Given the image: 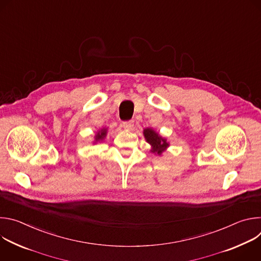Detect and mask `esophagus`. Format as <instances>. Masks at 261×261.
<instances>
[{
    "mask_svg": "<svg viewBox=\"0 0 261 261\" xmlns=\"http://www.w3.org/2000/svg\"><path fill=\"white\" fill-rule=\"evenodd\" d=\"M134 126V122L133 121H128V122H124L123 123V127L127 130H131Z\"/></svg>",
    "mask_w": 261,
    "mask_h": 261,
    "instance_id": "esophagus-1",
    "label": "esophagus"
}]
</instances>
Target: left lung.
<instances>
[{"instance_id": "1", "label": "left lung", "mask_w": 261, "mask_h": 261, "mask_svg": "<svg viewBox=\"0 0 261 261\" xmlns=\"http://www.w3.org/2000/svg\"><path fill=\"white\" fill-rule=\"evenodd\" d=\"M142 133L146 142L151 145L150 151L154 155L161 156L169 147V142L167 141V139L161 136L153 128H145L143 129Z\"/></svg>"}]
</instances>
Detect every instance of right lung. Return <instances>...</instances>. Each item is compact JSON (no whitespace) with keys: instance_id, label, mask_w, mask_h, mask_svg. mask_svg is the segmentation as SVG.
Segmentation results:
<instances>
[{"instance_id":"add662e5","label":"right lung","mask_w":261,"mask_h":261,"mask_svg":"<svg viewBox=\"0 0 261 261\" xmlns=\"http://www.w3.org/2000/svg\"><path fill=\"white\" fill-rule=\"evenodd\" d=\"M107 132H108V128H102V129L98 130L97 133H96L95 136H94V141H93V143L95 144V143H97V142L103 141L104 138H105L106 135H107Z\"/></svg>"}]
</instances>
